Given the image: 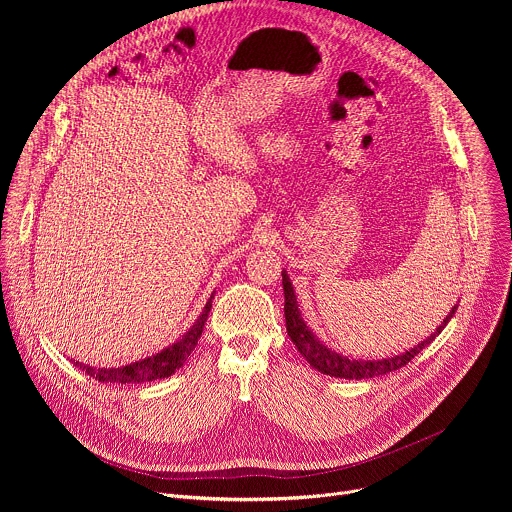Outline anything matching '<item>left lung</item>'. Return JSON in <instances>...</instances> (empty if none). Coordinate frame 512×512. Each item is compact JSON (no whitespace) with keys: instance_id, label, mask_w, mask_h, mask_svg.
Masks as SVG:
<instances>
[{"instance_id":"left-lung-1","label":"left lung","mask_w":512,"mask_h":512,"mask_svg":"<svg viewBox=\"0 0 512 512\" xmlns=\"http://www.w3.org/2000/svg\"><path fill=\"white\" fill-rule=\"evenodd\" d=\"M283 277V294H285V328H287V336L291 338V342L296 344V348L300 350V354L310 362L312 369H318L324 375L330 377H338V379H373L379 375H387L391 371H397L405 364L415 358L427 344H431L435 340V336L440 334L446 324L452 320V316L456 314V308H452V312L446 316V320L442 322V326H437V330L427 336L423 342H419L417 346H413L411 350H405L403 354L391 356V358H373V360H350L348 356H342L338 352H334L332 348H328L324 342H320L314 332L306 326L302 312L298 308V298L294 294V287H291V281L287 277V273H281Z\"/></svg>"}]
</instances>
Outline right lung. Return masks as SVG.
I'll return each instance as SVG.
<instances>
[{
	"mask_svg": "<svg viewBox=\"0 0 512 512\" xmlns=\"http://www.w3.org/2000/svg\"><path fill=\"white\" fill-rule=\"evenodd\" d=\"M210 308H212V298L206 302V306H204L202 314L198 316V320L194 322V326L178 342H174L172 346H168L166 350H162L150 358H143V360L127 364V367H117V369H95L83 362H77V367L83 369L85 375L93 377L99 383H121V385L131 383V385H135V383L166 379L182 367L186 358L190 356V352L194 350V346L198 344V338L202 334V328H204Z\"/></svg>",
	"mask_w": 512,
	"mask_h": 512,
	"instance_id": "right-lung-1",
	"label": "right lung"
}]
</instances>
